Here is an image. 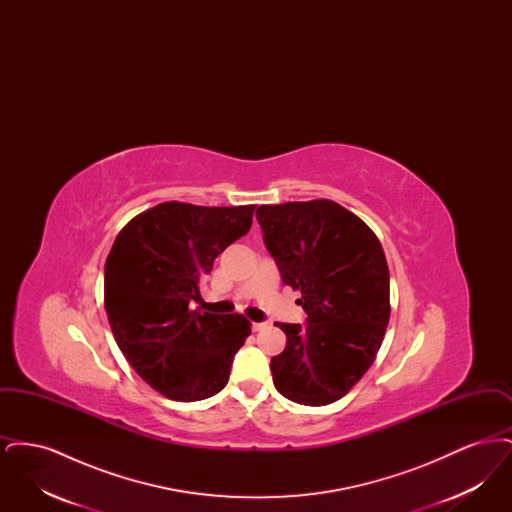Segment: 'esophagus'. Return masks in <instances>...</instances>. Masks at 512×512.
<instances>
[{
	"mask_svg": "<svg viewBox=\"0 0 512 512\" xmlns=\"http://www.w3.org/2000/svg\"><path fill=\"white\" fill-rule=\"evenodd\" d=\"M265 326H267V322H253V324H251V330H253V332H259V330H263Z\"/></svg>",
	"mask_w": 512,
	"mask_h": 512,
	"instance_id": "esophagus-1",
	"label": "esophagus"
}]
</instances>
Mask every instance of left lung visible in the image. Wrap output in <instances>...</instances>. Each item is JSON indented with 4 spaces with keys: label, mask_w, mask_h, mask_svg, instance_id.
I'll return each mask as SVG.
<instances>
[{
    "label": "left lung",
    "mask_w": 512,
    "mask_h": 512,
    "mask_svg": "<svg viewBox=\"0 0 512 512\" xmlns=\"http://www.w3.org/2000/svg\"><path fill=\"white\" fill-rule=\"evenodd\" d=\"M257 220L282 282L301 292L303 324H276L286 349L272 382L293 403L341 399L376 359L390 320V270L376 234L336 201L261 205Z\"/></svg>",
    "instance_id": "8db88e82"
}]
</instances>
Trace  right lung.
<instances>
[{"label":"right lung","mask_w":512,"mask_h":512,"mask_svg":"<svg viewBox=\"0 0 512 512\" xmlns=\"http://www.w3.org/2000/svg\"><path fill=\"white\" fill-rule=\"evenodd\" d=\"M255 205L167 201L130 220L105 261V311L115 341L142 380L174 401L219 393L251 332L242 315L192 311L199 280L245 236Z\"/></svg>","instance_id":"obj_1"}]
</instances>
